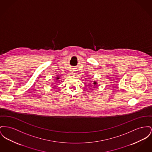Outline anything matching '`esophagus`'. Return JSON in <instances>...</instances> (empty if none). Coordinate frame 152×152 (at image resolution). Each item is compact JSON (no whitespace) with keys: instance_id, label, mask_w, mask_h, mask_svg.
I'll return each instance as SVG.
<instances>
[{"instance_id":"obj_1","label":"esophagus","mask_w":152,"mask_h":152,"mask_svg":"<svg viewBox=\"0 0 152 152\" xmlns=\"http://www.w3.org/2000/svg\"><path fill=\"white\" fill-rule=\"evenodd\" d=\"M71 73L72 74H75V70L72 69V70L71 71Z\"/></svg>"}]
</instances>
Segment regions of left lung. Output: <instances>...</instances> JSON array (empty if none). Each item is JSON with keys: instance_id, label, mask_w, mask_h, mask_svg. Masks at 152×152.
Returning a JSON list of instances; mask_svg holds the SVG:
<instances>
[{"instance_id": "8db88e82", "label": "left lung", "mask_w": 152, "mask_h": 152, "mask_svg": "<svg viewBox=\"0 0 152 152\" xmlns=\"http://www.w3.org/2000/svg\"><path fill=\"white\" fill-rule=\"evenodd\" d=\"M96 84H97V83H96V82H94V85H95Z\"/></svg>"}]
</instances>
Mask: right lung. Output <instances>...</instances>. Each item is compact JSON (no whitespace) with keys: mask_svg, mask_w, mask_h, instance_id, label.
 Instances as JSON below:
<instances>
[{"mask_svg":"<svg viewBox=\"0 0 152 152\" xmlns=\"http://www.w3.org/2000/svg\"><path fill=\"white\" fill-rule=\"evenodd\" d=\"M59 79V77H57V79H56L57 80V79Z\"/></svg>","mask_w":152,"mask_h":152,"instance_id":"add662e5","label":"right lung"}]
</instances>
